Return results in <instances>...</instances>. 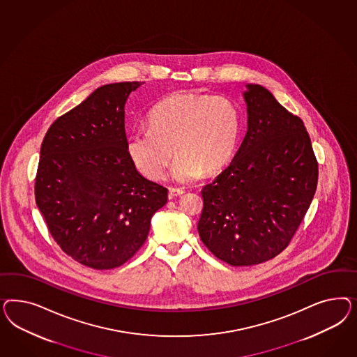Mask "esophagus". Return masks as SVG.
Wrapping results in <instances>:
<instances>
[{
	"label": "esophagus",
	"mask_w": 357,
	"mask_h": 357,
	"mask_svg": "<svg viewBox=\"0 0 357 357\" xmlns=\"http://www.w3.org/2000/svg\"><path fill=\"white\" fill-rule=\"evenodd\" d=\"M184 194V190H182V188H174V187H172L170 190H169V196L170 197H175V196H181V195Z\"/></svg>",
	"instance_id": "1"
}]
</instances>
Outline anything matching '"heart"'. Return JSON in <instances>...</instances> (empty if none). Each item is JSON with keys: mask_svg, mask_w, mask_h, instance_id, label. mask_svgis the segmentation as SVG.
Returning <instances> with one entry per match:
<instances>
[{"mask_svg": "<svg viewBox=\"0 0 357 357\" xmlns=\"http://www.w3.org/2000/svg\"><path fill=\"white\" fill-rule=\"evenodd\" d=\"M239 133L241 114L231 99L174 94L151 109L148 127L130 132L127 151L136 169L151 181L162 179L175 153L172 176L188 183L227 165Z\"/></svg>", "mask_w": 357, "mask_h": 357, "instance_id": "b5f03b06", "label": "heart"}]
</instances>
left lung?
<instances>
[{
  "label": "left lung",
  "mask_w": 357,
  "mask_h": 357,
  "mask_svg": "<svg viewBox=\"0 0 357 357\" xmlns=\"http://www.w3.org/2000/svg\"><path fill=\"white\" fill-rule=\"evenodd\" d=\"M248 133L202 195L200 239L229 266H254L291 243L312 204L318 162L303 120L266 87L248 85Z\"/></svg>",
  "instance_id": "1"
}]
</instances>
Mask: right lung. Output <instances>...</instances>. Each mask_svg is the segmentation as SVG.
<instances>
[{
  "instance_id": "add662e5",
  "label": "right lung",
  "mask_w": 357,
  "mask_h": 357,
  "mask_svg": "<svg viewBox=\"0 0 357 357\" xmlns=\"http://www.w3.org/2000/svg\"><path fill=\"white\" fill-rule=\"evenodd\" d=\"M139 81L109 84L54 120L44 136L35 200L70 258L94 270L140 250L167 188L145 179L127 151L124 105Z\"/></svg>"
}]
</instances>
